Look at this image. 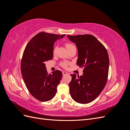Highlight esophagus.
Returning a JSON list of instances; mask_svg holds the SVG:
<instances>
[{
	"label": "esophagus",
	"instance_id": "esophagus-1",
	"mask_svg": "<svg viewBox=\"0 0 130 130\" xmlns=\"http://www.w3.org/2000/svg\"><path fill=\"white\" fill-rule=\"evenodd\" d=\"M62 74H63V75H67L68 74V73L67 72H65V71H63L62 72Z\"/></svg>",
	"mask_w": 130,
	"mask_h": 130
}]
</instances>
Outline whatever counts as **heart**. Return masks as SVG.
Here are the masks:
<instances>
[{
	"mask_svg": "<svg viewBox=\"0 0 130 130\" xmlns=\"http://www.w3.org/2000/svg\"><path fill=\"white\" fill-rule=\"evenodd\" d=\"M66 46L67 49H68V50H69L70 49H71L72 48H73V47H74L75 46L73 44H72V43H67V44H66ZM56 49H57L56 47H55V48H54V50H53L54 54H55V53H56ZM68 64V62H67V61H64V62H63L61 63V66L63 67H64V68H66L67 67Z\"/></svg>",
	"mask_w": 130,
	"mask_h": 130,
	"instance_id": "1",
	"label": "heart"
}]
</instances>
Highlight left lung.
Segmentation results:
<instances>
[{
  "instance_id": "left-lung-1",
  "label": "left lung",
  "mask_w": 130,
  "mask_h": 130,
  "mask_svg": "<svg viewBox=\"0 0 130 130\" xmlns=\"http://www.w3.org/2000/svg\"><path fill=\"white\" fill-rule=\"evenodd\" d=\"M78 50L77 65L84 67L83 75L71 74L69 91L73 99L80 104L93 101L103 91L107 81L109 57L107 50L91 35H67Z\"/></svg>"
}]
</instances>
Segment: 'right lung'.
I'll list each match as a JSON object with an SVG mask.
<instances>
[{
  "label": "right lung",
  "instance_id": "add662e5",
  "mask_svg": "<svg viewBox=\"0 0 130 130\" xmlns=\"http://www.w3.org/2000/svg\"><path fill=\"white\" fill-rule=\"evenodd\" d=\"M64 36L40 32L25 48L21 62L22 75L29 92L40 101L52 100L56 93L62 73L56 70L48 74L45 62L53 58L54 43Z\"/></svg>",
  "mask_w": 130,
  "mask_h": 130
}]
</instances>
